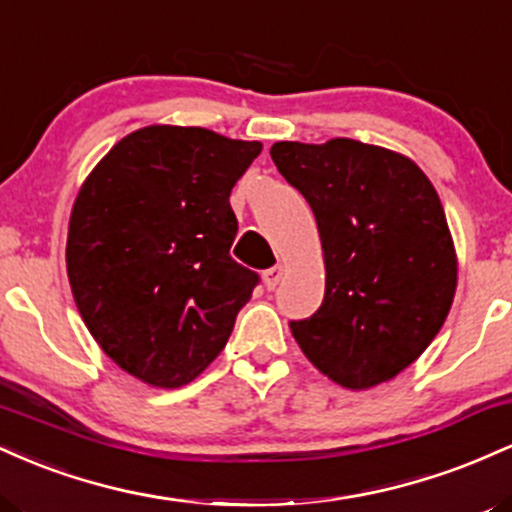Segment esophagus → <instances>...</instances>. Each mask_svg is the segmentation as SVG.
I'll return each instance as SVG.
<instances>
[{
    "instance_id": "1",
    "label": "esophagus",
    "mask_w": 512,
    "mask_h": 512,
    "mask_svg": "<svg viewBox=\"0 0 512 512\" xmlns=\"http://www.w3.org/2000/svg\"><path fill=\"white\" fill-rule=\"evenodd\" d=\"M281 276H284V267L281 264H274V267H269L267 272H264V284H267V289H276L281 281Z\"/></svg>"
}]
</instances>
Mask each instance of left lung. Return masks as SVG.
Instances as JSON below:
<instances>
[{
    "mask_svg": "<svg viewBox=\"0 0 512 512\" xmlns=\"http://www.w3.org/2000/svg\"><path fill=\"white\" fill-rule=\"evenodd\" d=\"M272 161L313 209L325 298L291 320L303 354L349 390L392 380L443 327L457 260L443 204L409 158L356 139L279 142Z\"/></svg>",
    "mask_w": 512,
    "mask_h": 512,
    "instance_id": "obj_1",
    "label": "left lung"
}]
</instances>
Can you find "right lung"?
Returning <instances> with one entry per match:
<instances>
[{"instance_id":"1","label":"right lung","mask_w":512,"mask_h":512,"mask_svg":"<svg viewBox=\"0 0 512 512\" xmlns=\"http://www.w3.org/2000/svg\"><path fill=\"white\" fill-rule=\"evenodd\" d=\"M260 151L202 127H144L81 187L69 284L88 332L134 378L190 383L231 337L260 274L231 257L228 197Z\"/></svg>"}]
</instances>
